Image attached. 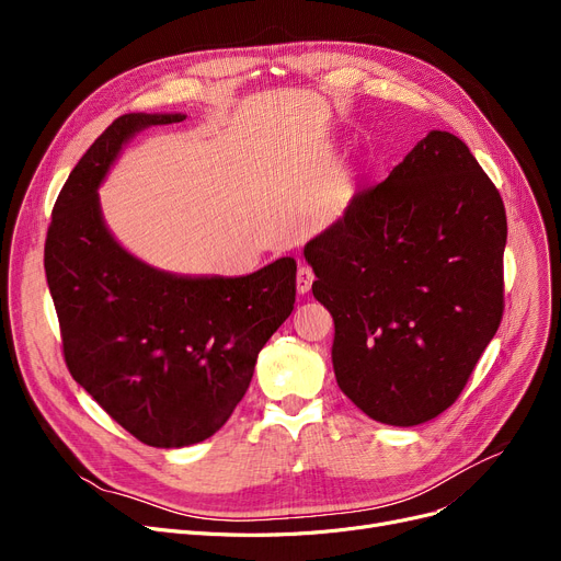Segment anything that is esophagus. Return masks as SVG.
<instances>
[{
  "label": "esophagus",
  "instance_id": "1",
  "mask_svg": "<svg viewBox=\"0 0 561 561\" xmlns=\"http://www.w3.org/2000/svg\"><path fill=\"white\" fill-rule=\"evenodd\" d=\"M313 279H316V275H313V271L309 268V265H300V268H298V277H296V286H298L300 296H305V293L311 290Z\"/></svg>",
  "mask_w": 561,
  "mask_h": 561
}]
</instances>
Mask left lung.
I'll use <instances>...</instances> for the list:
<instances>
[{"label":"left lung","instance_id":"8db88e82","mask_svg":"<svg viewBox=\"0 0 561 561\" xmlns=\"http://www.w3.org/2000/svg\"><path fill=\"white\" fill-rule=\"evenodd\" d=\"M505 243L486 172L455 134L430 131L305 245L339 389L366 416L411 427L459 398L503 320Z\"/></svg>","mask_w":561,"mask_h":561}]
</instances>
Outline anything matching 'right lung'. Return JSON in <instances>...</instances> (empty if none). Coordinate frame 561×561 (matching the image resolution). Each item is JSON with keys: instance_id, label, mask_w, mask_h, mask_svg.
Returning <instances> with one entry per match:
<instances>
[{"instance_id": "1", "label": "right lung", "mask_w": 561, "mask_h": 561, "mask_svg": "<svg viewBox=\"0 0 561 561\" xmlns=\"http://www.w3.org/2000/svg\"><path fill=\"white\" fill-rule=\"evenodd\" d=\"M182 113H127L88 147L51 211L45 275L70 375L152 448L214 436L296 305V259L245 277H188L129 254L104 225L98 188L138 131Z\"/></svg>"}]
</instances>
